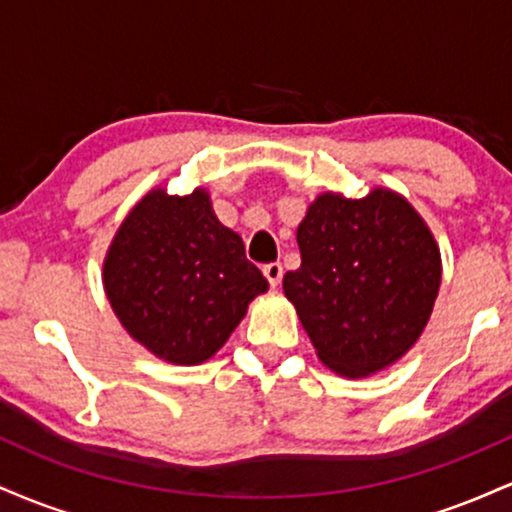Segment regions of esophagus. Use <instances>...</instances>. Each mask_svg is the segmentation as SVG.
Wrapping results in <instances>:
<instances>
[{
  "label": "esophagus",
  "instance_id": "esophagus-1",
  "mask_svg": "<svg viewBox=\"0 0 512 512\" xmlns=\"http://www.w3.org/2000/svg\"><path fill=\"white\" fill-rule=\"evenodd\" d=\"M264 279L269 281V286H279L281 284V276H284V267L279 262H269L262 267Z\"/></svg>",
  "mask_w": 512,
  "mask_h": 512
}]
</instances>
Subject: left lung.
I'll return each mask as SVG.
<instances>
[{
	"label": "left lung",
	"instance_id": "1",
	"mask_svg": "<svg viewBox=\"0 0 512 512\" xmlns=\"http://www.w3.org/2000/svg\"><path fill=\"white\" fill-rule=\"evenodd\" d=\"M301 267L286 272L317 356L363 378L395 363L424 332L440 286V252L414 207L395 192L320 195L298 226Z\"/></svg>",
	"mask_w": 512,
	"mask_h": 512
}]
</instances>
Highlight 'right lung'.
Returning a JSON list of instances; mask_svg holds the SVG:
<instances>
[{
  "label": "right lung",
  "instance_id": "right-lung-1",
  "mask_svg": "<svg viewBox=\"0 0 512 512\" xmlns=\"http://www.w3.org/2000/svg\"><path fill=\"white\" fill-rule=\"evenodd\" d=\"M103 284L125 330L180 366L214 356L252 298L267 291L243 240L216 219L204 190L149 192L122 221Z\"/></svg>",
  "mask_w": 512,
  "mask_h": 512
}]
</instances>
